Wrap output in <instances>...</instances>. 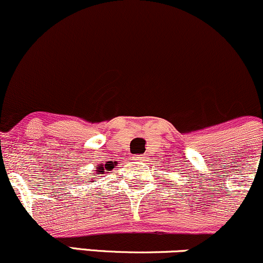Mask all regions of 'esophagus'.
Wrapping results in <instances>:
<instances>
[{"mask_svg":"<svg viewBox=\"0 0 263 263\" xmlns=\"http://www.w3.org/2000/svg\"><path fill=\"white\" fill-rule=\"evenodd\" d=\"M135 161H137V163H142V162L146 161V159H144V156H138Z\"/></svg>","mask_w":263,"mask_h":263,"instance_id":"34e87169","label":"esophagus"}]
</instances>
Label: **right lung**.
<instances>
[{"instance_id": "1", "label": "right lung", "mask_w": 263, "mask_h": 263, "mask_svg": "<svg viewBox=\"0 0 263 263\" xmlns=\"http://www.w3.org/2000/svg\"><path fill=\"white\" fill-rule=\"evenodd\" d=\"M114 168V165H110V164H107V163H105V164H99V167H96L95 168V173H93L92 175L94 176L93 177L91 178V180H90V183H92L93 182V179H95V176H100V174H105V173H108L107 171H111ZM90 177H92V176H90Z\"/></svg>"}]
</instances>
